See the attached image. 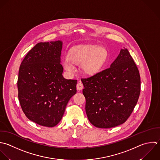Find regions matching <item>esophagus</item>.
<instances>
[{"mask_svg":"<svg viewBox=\"0 0 160 160\" xmlns=\"http://www.w3.org/2000/svg\"><path fill=\"white\" fill-rule=\"evenodd\" d=\"M83 88V85L81 82H78L77 85V88L78 90H82Z\"/></svg>","mask_w":160,"mask_h":160,"instance_id":"34e87169","label":"esophagus"}]
</instances>
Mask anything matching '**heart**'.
Here are the masks:
<instances>
[{
    "label": "heart",
    "instance_id": "obj_1",
    "mask_svg": "<svg viewBox=\"0 0 160 160\" xmlns=\"http://www.w3.org/2000/svg\"><path fill=\"white\" fill-rule=\"evenodd\" d=\"M108 56L107 50L97 45H82L73 48L63 60L65 68L73 72L74 65H80L82 72L88 75L97 73L105 63Z\"/></svg>",
    "mask_w": 160,
    "mask_h": 160
}]
</instances>
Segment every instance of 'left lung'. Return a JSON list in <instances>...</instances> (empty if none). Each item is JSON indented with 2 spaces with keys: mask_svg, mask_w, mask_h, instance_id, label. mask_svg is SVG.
<instances>
[{
  "mask_svg": "<svg viewBox=\"0 0 160 160\" xmlns=\"http://www.w3.org/2000/svg\"><path fill=\"white\" fill-rule=\"evenodd\" d=\"M85 111L96 127L110 128L125 123L140 94L139 70L127 49H122L110 67L81 79Z\"/></svg>",
  "mask_w": 160,
  "mask_h": 160,
  "instance_id": "left-lung-1",
  "label": "left lung"
}]
</instances>
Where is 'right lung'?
Returning <instances> with one entry per match:
<instances>
[{"label":"right lung","mask_w":160,"mask_h":160,"mask_svg":"<svg viewBox=\"0 0 160 160\" xmlns=\"http://www.w3.org/2000/svg\"><path fill=\"white\" fill-rule=\"evenodd\" d=\"M62 42H40L26 55L19 68L18 100L25 116L37 124L53 127L61 120L77 80L63 78L60 63Z\"/></svg>","instance_id":"1"}]
</instances>
